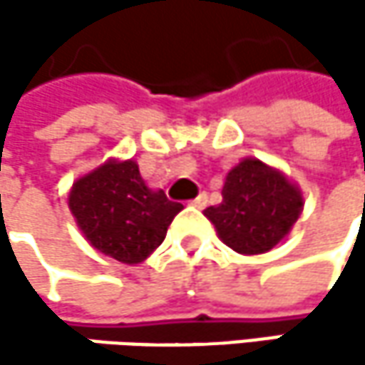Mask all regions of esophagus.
I'll use <instances>...</instances> for the list:
<instances>
[{"mask_svg":"<svg viewBox=\"0 0 365 365\" xmlns=\"http://www.w3.org/2000/svg\"><path fill=\"white\" fill-rule=\"evenodd\" d=\"M192 205H194V207H198V209L207 207V194H205V192H200V194L192 200Z\"/></svg>","mask_w":365,"mask_h":365,"instance_id":"esophagus-1","label":"esophagus"}]
</instances>
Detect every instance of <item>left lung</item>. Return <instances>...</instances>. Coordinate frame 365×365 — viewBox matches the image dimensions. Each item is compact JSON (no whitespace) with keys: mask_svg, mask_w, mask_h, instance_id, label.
Masks as SVG:
<instances>
[{"mask_svg":"<svg viewBox=\"0 0 365 365\" xmlns=\"http://www.w3.org/2000/svg\"><path fill=\"white\" fill-rule=\"evenodd\" d=\"M304 207L302 190L283 171L243 158L226 175L222 202L207 207L224 245L237 254L259 255L279 245L298 222Z\"/></svg>","mask_w":365,"mask_h":365,"instance_id":"obj_1","label":"left lung"}]
</instances>
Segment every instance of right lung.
Here are the masks:
<instances>
[{"label": "right lung", "instance_id": "right-lung-1", "mask_svg": "<svg viewBox=\"0 0 365 365\" xmlns=\"http://www.w3.org/2000/svg\"><path fill=\"white\" fill-rule=\"evenodd\" d=\"M67 202L84 239L122 264H139L154 254L183 209L163 190L148 187L133 158H110L78 178Z\"/></svg>", "mask_w": 365, "mask_h": 365}]
</instances>
